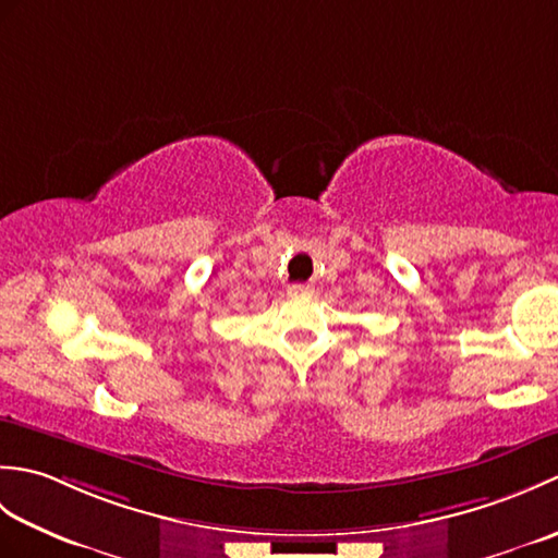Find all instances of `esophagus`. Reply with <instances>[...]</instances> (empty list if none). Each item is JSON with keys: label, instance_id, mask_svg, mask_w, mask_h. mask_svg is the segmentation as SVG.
<instances>
[{"label": "esophagus", "instance_id": "esophagus-1", "mask_svg": "<svg viewBox=\"0 0 558 558\" xmlns=\"http://www.w3.org/2000/svg\"><path fill=\"white\" fill-rule=\"evenodd\" d=\"M288 294L290 298H304V294H312V288L310 286H290Z\"/></svg>", "mask_w": 558, "mask_h": 558}]
</instances>
